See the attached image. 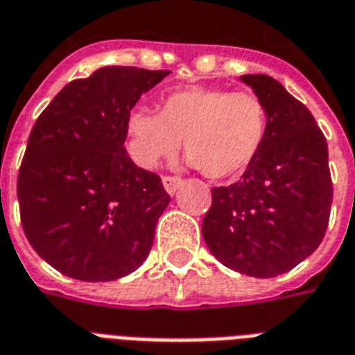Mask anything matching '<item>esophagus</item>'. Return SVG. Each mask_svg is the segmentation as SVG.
<instances>
[{
  "instance_id": "obj_1",
  "label": "esophagus",
  "mask_w": 355,
  "mask_h": 355,
  "mask_svg": "<svg viewBox=\"0 0 355 355\" xmlns=\"http://www.w3.org/2000/svg\"><path fill=\"white\" fill-rule=\"evenodd\" d=\"M162 182H164V188H166V191L169 193V196H173L175 191L178 189V186L182 184V180L178 177H171V175H166V177L162 178Z\"/></svg>"
}]
</instances>
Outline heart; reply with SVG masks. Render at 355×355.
<instances>
[{
  "label": "heart",
  "instance_id": "obj_1",
  "mask_svg": "<svg viewBox=\"0 0 355 355\" xmlns=\"http://www.w3.org/2000/svg\"><path fill=\"white\" fill-rule=\"evenodd\" d=\"M268 110L248 91L186 87L159 100V113L135 107L126 117V147L141 167L171 158L184 139L191 164L212 180L238 177L266 141Z\"/></svg>",
  "mask_w": 355,
  "mask_h": 355
}]
</instances>
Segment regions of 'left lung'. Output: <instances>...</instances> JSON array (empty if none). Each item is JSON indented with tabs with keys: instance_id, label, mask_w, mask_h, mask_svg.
<instances>
[{
	"instance_id": "8db88e82",
	"label": "left lung",
	"mask_w": 355,
	"mask_h": 355,
	"mask_svg": "<svg viewBox=\"0 0 355 355\" xmlns=\"http://www.w3.org/2000/svg\"><path fill=\"white\" fill-rule=\"evenodd\" d=\"M240 80L266 104V141L238 182L212 188L202 238L234 272L275 277L305 261L326 234L334 201L328 143L279 81L266 74Z\"/></svg>"
}]
</instances>
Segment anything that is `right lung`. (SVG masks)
<instances>
[{
    "label": "right lung",
    "instance_id": "obj_1",
    "mask_svg": "<svg viewBox=\"0 0 355 355\" xmlns=\"http://www.w3.org/2000/svg\"><path fill=\"white\" fill-rule=\"evenodd\" d=\"M169 70L104 67L67 83L27 139L16 193L27 240L80 281H115L141 266L169 193L124 148L126 117Z\"/></svg>",
    "mask_w": 355,
    "mask_h": 355
}]
</instances>
